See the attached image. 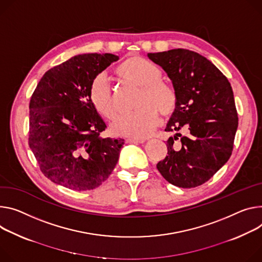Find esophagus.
Returning a JSON list of instances; mask_svg holds the SVG:
<instances>
[{
	"label": "esophagus",
	"mask_w": 262,
	"mask_h": 262,
	"mask_svg": "<svg viewBox=\"0 0 262 262\" xmlns=\"http://www.w3.org/2000/svg\"><path fill=\"white\" fill-rule=\"evenodd\" d=\"M145 142L144 139H135V138H129L126 140V143H136V144H143Z\"/></svg>",
	"instance_id": "obj_1"
}]
</instances>
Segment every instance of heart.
Segmentation results:
<instances>
[{"label": "heart", "mask_w": 262, "mask_h": 262, "mask_svg": "<svg viewBox=\"0 0 262 262\" xmlns=\"http://www.w3.org/2000/svg\"><path fill=\"white\" fill-rule=\"evenodd\" d=\"M115 72L123 82L139 88L136 112L125 115L112 125V132L135 139L150 136L160 124V114L169 118L178 107V94L173 86L162 81V72L141 56H129L119 64ZM93 107L107 120H114L118 107L110 83L103 75L95 77L89 88Z\"/></svg>", "instance_id": "1"}]
</instances>
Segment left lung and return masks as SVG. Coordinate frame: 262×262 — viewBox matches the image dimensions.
I'll return each instance as SVG.
<instances>
[{
  "label": "left lung",
  "mask_w": 262,
  "mask_h": 262,
  "mask_svg": "<svg viewBox=\"0 0 262 262\" xmlns=\"http://www.w3.org/2000/svg\"><path fill=\"white\" fill-rule=\"evenodd\" d=\"M147 56L167 73L178 94L177 111L165 128L173 133L166 144L168 156L157 168L174 186H201L232 155L238 126L232 86L215 66L196 52L172 49Z\"/></svg>",
  "instance_id": "1"
}]
</instances>
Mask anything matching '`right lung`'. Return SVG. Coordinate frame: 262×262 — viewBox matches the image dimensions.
<instances>
[{
    "label": "right lung",
    "mask_w": 262,
    "mask_h": 262,
    "mask_svg": "<svg viewBox=\"0 0 262 262\" xmlns=\"http://www.w3.org/2000/svg\"><path fill=\"white\" fill-rule=\"evenodd\" d=\"M117 55H77L43 74L29 103V146L40 171L55 184L86 191L112 173L123 139L101 138L106 125L89 99L92 80Z\"/></svg>",
    "instance_id": "add662e5"
}]
</instances>
